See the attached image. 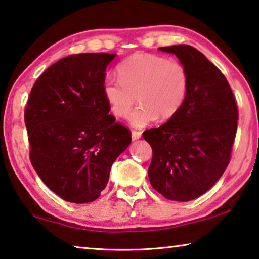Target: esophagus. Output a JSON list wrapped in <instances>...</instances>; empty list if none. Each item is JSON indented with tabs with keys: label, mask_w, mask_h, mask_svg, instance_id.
<instances>
[{
	"label": "esophagus",
	"mask_w": 259,
	"mask_h": 259,
	"mask_svg": "<svg viewBox=\"0 0 259 259\" xmlns=\"http://www.w3.org/2000/svg\"><path fill=\"white\" fill-rule=\"evenodd\" d=\"M131 135H133V141H137V139L142 137V133H141V131H137V130L131 131Z\"/></svg>",
	"instance_id": "1"
}]
</instances>
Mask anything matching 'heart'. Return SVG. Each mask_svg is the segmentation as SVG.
<instances>
[{"label":"heart","mask_w":259,"mask_h":259,"mask_svg":"<svg viewBox=\"0 0 259 259\" xmlns=\"http://www.w3.org/2000/svg\"><path fill=\"white\" fill-rule=\"evenodd\" d=\"M117 73L120 80H105L104 97L112 113L120 118L128 116L137 97L141 106L129 117L135 128H144L158 116L169 120L187 99L189 73L178 61L136 53L118 65Z\"/></svg>","instance_id":"b5f03b06"}]
</instances>
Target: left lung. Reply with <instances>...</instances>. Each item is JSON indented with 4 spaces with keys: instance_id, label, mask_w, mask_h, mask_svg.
I'll use <instances>...</instances> for the list:
<instances>
[{
    "instance_id": "1",
    "label": "left lung",
    "mask_w": 259,
    "mask_h": 259,
    "mask_svg": "<svg viewBox=\"0 0 259 259\" xmlns=\"http://www.w3.org/2000/svg\"><path fill=\"white\" fill-rule=\"evenodd\" d=\"M159 49L179 57L189 90L175 116L143 134L153 151L149 179L165 198L189 202L214 186L227 168L239 112L226 77L199 51L189 45Z\"/></svg>"
}]
</instances>
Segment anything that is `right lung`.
<instances>
[{
	"label": "right lung",
	"instance_id": "add662e5",
	"mask_svg": "<svg viewBox=\"0 0 259 259\" xmlns=\"http://www.w3.org/2000/svg\"><path fill=\"white\" fill-rule=\"evenodd\" d=\"M115 54L83 53L46 69L32 88L24 113L30 160L61 198L84 204L107 186L110 168L131 133L109 114L106 69Z\"/></svg>",
	"mask_w": 259,
	"mask_h": 259
}]
</instances>
